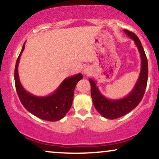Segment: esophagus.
Masks as SVG:
<instances>
[{
	"instance_id": "esophagus-1",
	"label": "esophagus",
	"mask_w": 159,
	"mask_h": 159,
	"mask_svg": "<svg viewBox=\"0 0 159 159\" xmlns=\"http://www.w3.org/2000/svg\"><path fill=\"white\" fill-rule=\"evenodd\" d=\"M91 72H92V69H91L90 66H86L83 69L84 75H85L87 76H89L91 74Z\"/></svg>"
}]
</instances>
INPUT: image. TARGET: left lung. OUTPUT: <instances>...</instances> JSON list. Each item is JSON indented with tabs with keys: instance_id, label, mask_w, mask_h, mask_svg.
<instances>
[{
	"instance_id": "left-lung-1",
	"label": "left lung",
	"mask_w": 159,
	"mask_h": 159,
	"mask_svg": "<svg viewBox=\"0 0 159 159\" xmlns=\"http://www.w3.org/2000/svg\"><path fill=\"white\" fill-rule=\"evenodd\" d=\"M123 32L134 40L140 54L141 69L140 75L131 92L122 98L109 99L101 94L96 85L95 80L91 78L89 79L91 85V97L95 109L101 116L109 119H115L125 116L135 108L140 103L147 86L148 65L141 42L133 32L127 30H123Z\"/></svg>"
}]
</instances>
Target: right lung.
<instances>
[{"mask_svg":"<svg viewBox=\"0 0 159 159\" xmlns=\"http://www.w3.org/2000/svg\"><path fill=\"white\" fill-rule=\"evenodd\" d=\"M25 45V43L17 58L14 71L15 85L19 100L28 111L38 118L51 121L60 120L64 118L72 105L74 91L77 82L82 79V75L80 73L66 78L53 93L46 96L31 94L21 85L18 73L19 60Z\"/></svg>","mask_w":159,"mask_h":159,"instance_id":"right-lung-1","label":"right lung"}]
</instances>
